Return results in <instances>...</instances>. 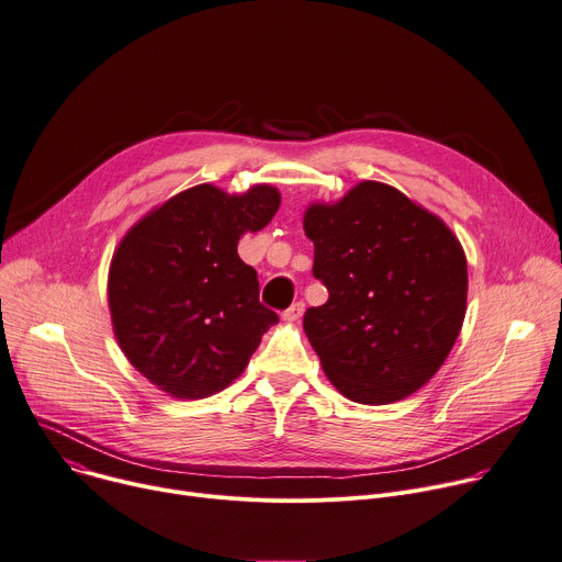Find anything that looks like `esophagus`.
Wrapping results in <instances>:
<instances>
[{"mask_svg":"<svg viewBox=\"0 0 562 562\" xmlns=\"http://www.w3.org/2000/svg\"><path fill=\"white\" fill-rule=\"evenodd\" d=\"M302 314H304V302H293L291 307L282 314V318H284L286 323H295V321L302 318Z\"/></svg>","mask_w":562,"mask_h":562,"instance_id":"34e87169","label":"esophagus"}]
</instances>
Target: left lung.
I'll list each match as a JSON object with an SVG mask.
<instances>
[{"label": "left lung", "mask_w": 562, "mask_h": 562, "mask_svg": "<svg viewBox=\"0 0 562 562\" xmlns=\"http://www.w3.org/2000/svg\"><path fill=\"white\" fill-rule=\"evenodd\" d=\"M314 276L329 297L302 327L331 385L385 405L426 385L467 316L469 271L457 235L381 181L356 183L304 211Z\"/></svg>", "instance_id": "8db88e82"}]
</instances>
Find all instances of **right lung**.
Returning <instances> with one entry per match:
<instances>
[{"label": "right lung", "instance_id": "1", "mask_svg": "<svg viewBox=\"0 0 562 562\" xmlns=\"http://www.w3.org/2000/svg\"><path fill=\"white\" fill-rule=\"evenodd\" d=\"M280 192L258 183L228 194L188 188L140 217L114 250L108 302L127 361L175 398H206L248 366L278 314L237 255L244 233L262 231Z\"/></svg>", "mask_w": 562, "mask_h": 562}]
</instances>
